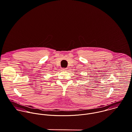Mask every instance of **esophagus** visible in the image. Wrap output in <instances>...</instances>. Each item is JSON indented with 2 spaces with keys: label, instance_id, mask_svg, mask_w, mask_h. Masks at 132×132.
Segmentation results:
<instances>
[{
  "label": "esophagus",
  "instance_id": "obj_1",
  "mask_svg": "<svg viewBox=\"0 0 132 132\" xmlns=\"http://www.w3.org/2000/svg\"><path fill=\"white\" fill-rule=\"evenodd\" d=\"M67 70V69L65 68H62L61 69V71H66Z\"/></svg>",
  "mask_w": 132,
  "mask_h": 132
}]
</instances>
